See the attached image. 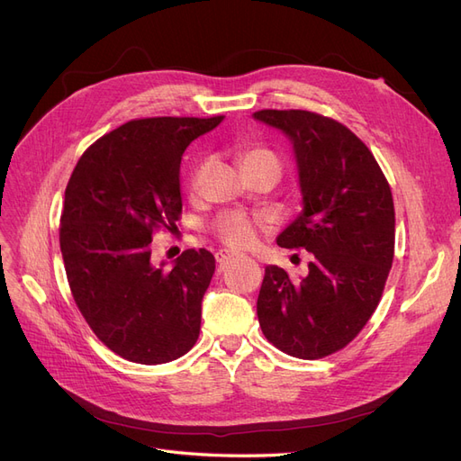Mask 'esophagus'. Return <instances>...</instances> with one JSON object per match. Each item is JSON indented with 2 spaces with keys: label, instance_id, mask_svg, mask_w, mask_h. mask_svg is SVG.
I'll use <instances>...</instances> for the list:
<instances>
[{
  "label": "esophagus",
  "instance_id": "1",
  "mask_svg": "<svg viewBox=\"0 0 461 461\" xmlns=\"http://www.w3.org/2000/svg\"><path fill=\"white\" fill-rule=\"evenodd\" d=\"M239 258H240L239 254H232V252H229V249H219V252L215 254V259L219 265H227L232 259H239Z\"/></svg>",
  "mask_w": 461,
  "mask_h": 461
}]
</instances>
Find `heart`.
<instances>
[{"mask_svg": "<svg viewBox=\"0 0 461 461\" xmlns=\"http://www.w3.org/2000/svg\"><path fill=\"white\" fill-rule=\"evenodd\" d=\"M239 159L244 171L254 169V167H259V165L281 167L275 153L261 146L244 148L239 153ZM215 234L219 236V240L222 244H227L230 248H249L258 239V227H256V221L249 219L248 215L240 212H229L217 219Z\"/></svg>", "mask_w": 461, "mask_h": 461, "instance_id": "obj_1", "label": "heart"}]
</instances>
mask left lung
<instances>
[{
  "label": "left lung",
  "mask_w": 461,
  "mask_h": 461,
  "mask_svg": "<svg viewBox=\"0 0 461 461\" xmlns=\"http://www.w3.org/2000/svg\"><path fill=\"white\" fill-rule=\"evenodd\" d=\"M254 119L288 138L298 165L303 209L276 244L313 254L302 281L265 267L258 319L281 352L319 359L352 342L379 305L394 258L393 192L369 148L339 121L302 109Z\"/></svg>",
  "instance_id": "8db88e82"
}]
</instances>
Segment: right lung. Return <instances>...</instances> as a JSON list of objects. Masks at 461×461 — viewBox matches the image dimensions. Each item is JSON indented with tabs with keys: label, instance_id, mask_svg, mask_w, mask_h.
<instances>
[{
	"label": "right lung",
	"instance_id": "add662e5",
	"mask_svg": "<svg viewBox=\"0 0 461 461\" xmlns=\"http://www.w3.org/2000/svg\"><path fill=\"white\" fill-rule=\"evenodd\" d=\"M222 119L129 121L82 153L68 178L59 229L68 286L95 337L134 364H167L198 340L215 258L186 249L158 267L151 239L183 212L185 149Z\"/></svg>",
	"mask_w": 461,
	"mask_h": 461
}]
</instances>
